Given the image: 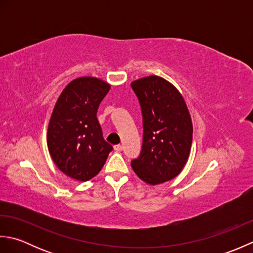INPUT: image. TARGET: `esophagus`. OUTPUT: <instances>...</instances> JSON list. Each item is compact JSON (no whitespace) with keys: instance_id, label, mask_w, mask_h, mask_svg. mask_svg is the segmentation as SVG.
I'll list each match as a JSON object with an SVG mask.
<instances>
[{"instance_id":"esophagus-1","label":"esophagus","mask_w":253,"mask_h":253,"mask_svg":"<svg viewBox=\"0 0 253 253\" xmlns=\"http://www.w3.org/2000/svg\"><path fill=\"white\" fill-rule=\"evenodd\" d=\"M114 150L117 152H120L123 150V146H122V144H116V146H114Z\"/></svg>"}]
</instances>
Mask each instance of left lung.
Here are the masks:
<instances>
[{"label": "left lung", "mask_w": 253, "mask_h": 253, "mask_svg": "<svg viewBox=\"0 0 253 253\" xmlns=\"http://www.w3.org/2000/svg\"><path fill=\"white\" fill-rule=\"evenodd\" d=\"M141 105L143 142L131 168L149 185L175 178L185 168L192 143V122L184 96L173 84L151 75L130 84Z\"/></svg>", "instance_id": "1"}]
</instances>
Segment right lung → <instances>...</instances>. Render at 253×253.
<instances>
[{
  "instance_id": "1",
  "label": "right lung",
  "mask_w": 253,
  "mask_h": 253,
  "mask_svg": "<svg viewBox=\"0 0 253 253\" xmlns=\"http://www.w3.org/2000/svg\"><path fill=\"white\" fill-rule=\"evenodd\" d=\"M110 89L111 84L100 78L79 77L64 88L54 105L47 126V149L58 169L71 178L91 179L112 151L96 118Z\"/></svg>"
}]
</instances>
